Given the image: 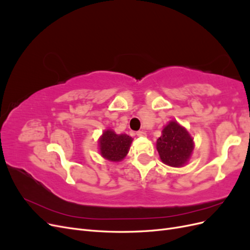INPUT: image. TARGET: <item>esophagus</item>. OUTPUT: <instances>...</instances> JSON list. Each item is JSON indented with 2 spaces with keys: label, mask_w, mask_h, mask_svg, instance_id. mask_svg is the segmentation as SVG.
Masks as SVG:
<instances>
[{
  "label": "esophagus",
  "mask_w": 250,
  "mask_h": 250,
  "mask_svg": "<svg viewBox=\"0 0 250 250\" xmlns=\"http://www.w3.org/2000/svg\"><path fill=\"white\" fill-rule=\"evenodd\" d=\"M137 135H138V137L145 138V137H147V132L144 131V130H141V131H138V132H137Z\"/></svg>",
  "instance_id": "obj_1"
}]
</instances>
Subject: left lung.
Segmentation results:
<instances>
[{"label": "left lung", "mask_w": 250, "mask_h": 250, "mask_svg": "<svg viewBox=\"0 0 250 250\" xmlns=\"http://www.w3.org/2000/svg\"><path fill=\"white\" fill-rule=\"evenodd\" d=\"M156 149L165 165L180 168L187 165L191 158L194 141L184 126L172 120L164 127L162 135L157 139Z\"/></svg>", "instance_id": "left-lung-1"}]
</instances>
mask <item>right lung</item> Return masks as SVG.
Returning a JSON list of instances; mask_svg holds the SVG:
<instances>
[{"label":"right lung","mask_w":250,"mask_h":250,"mask_svg":"<svg viewBox=\"0 0 250 250\" xmlns=\"http://www.w3.org/2000/svg\"><path fill=\"white\" fill-rule=\"evenodd\" d=\"M132 138L126 133L117 134L111 129L104 130L98 141L99 152L105 160L121 162L127 155L132 143Z\"/></svg>","instance_id":"right-lung-1"}]
</instances>
